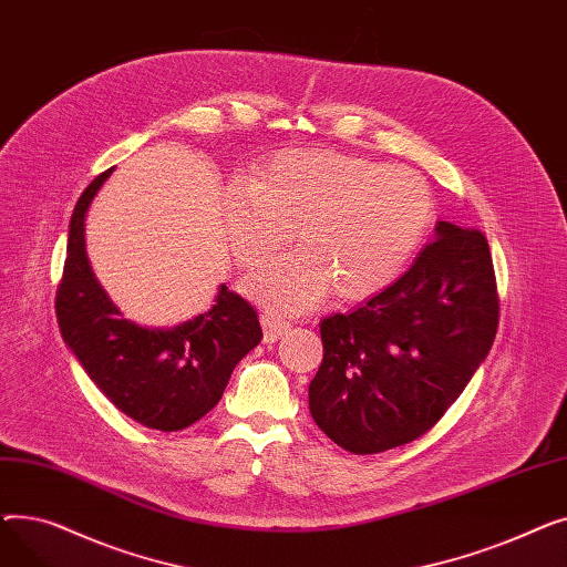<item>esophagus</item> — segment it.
<instances>
[{
	"label": "esophagus",
	"mask_w": 567,
	"mask_h": 567,
	"mask_svg": "<svg viewBox=\"0 0 567 567\" xmlns=\"http://www.w3.org/2000/svg\"><path fill=\"white\" fill-rule=\"evenodd\" d=\"M261 326H264V342H276L282 336H287L291 331V323L276 317L274 312H261Z\"/></svg>",
	"instance_id": "obj_1"
}]
</instances>
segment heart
Listing matches in <instances>:
<instances>
[{
	"mask_svg": "<svg viewBox=\"0 0 567 567\" xmlns=\"http://www.w3.org/2000/svg\"><path fill=\"white\" fill-rule=\"evenodd\" d=\"M223 220L241 266L271 257L293 227L301 250L257 268L244 287L268 308L301 312L333 289L355 301L391 287L432 229L434 195L409 167L291 148L227 195Z\"/></svg>",
	"mask_w": 567,
	"mask_h": 567,
	"instance_id": "obj_1",
	"label": "heart"
}]
</instances>
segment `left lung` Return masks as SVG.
I'll list each match as a JSON object with an SVG mask.
<instances>
[{"label": "left lung", "mask_w": 567, "mask_h": 567, "mask_svg": "<svg viewBox=\"0 0 567 567\" xmlns=\"http://www.w3.org/2000/svg\"><path fill=\"white\" fill-rule=\"evenodd\" d=\"M391 287L319 323L310 381L319 430L353 455L398 449L432 430L494 344L498 296L487 238L439 220Z\"/></svg>", "instance_id": "obj_1"}]
</instances>
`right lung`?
Returning a JSON list of instances; mask_svg holds the SVG:
<instances>
[{"label":"right lung","instance_id":"1","mask_svg":"<svg viewBox=\"0 0 567 567\" xmlns=\"http://www.w3.org/2000/svg\"><path fill=\"white\" fill-rule=\"evenodd\" d=\"M112 169L80 195L69 225L56 321L66 347L99 391L144 427L176 432L212 411L244 355L261 340L257 310L218 287L212 310L172 329L124 319L96 280L84 248V218Z\"/></svg>","mask_w":567,"mask_h":567}]
</instances>
